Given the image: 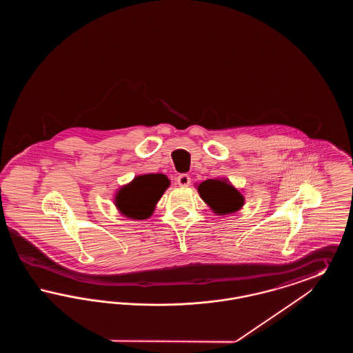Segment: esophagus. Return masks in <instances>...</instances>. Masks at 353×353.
<instances>
[{
  "label": "esophagus",
  "instance_id": "34e87169",
  "mask_svg": "<svg viewBox=\"0 0 353 353\" xmlns=\"http://www.w3.org/2000/svg\"><path fill=\"white\" fill-rule=\"evenodd\" d=\"M176 181H177V184L180 185V186H188V185L190 184V176L186 174V173H181V174L177 176Z\"/></svg>",
  "mask_w": 353,
  "mask_h": 353
}]
</instances>
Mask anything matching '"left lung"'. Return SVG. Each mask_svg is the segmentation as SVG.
Segmentation results:
<instances>
[{"label":"left lung","mask_w":353,"mask_h":353,"mask_svg":"<svg viewBox=\"0 0 353 353\" xmlns=\"http://www.w3.org/2000/svg\"><path fill=\"white\" fill-rule=\"evenodd\" d=\"M199 193L216 213L230 214L243 205L242 194L226 180L209 179L199 185Z\"/></svg>","instance_id":"obj_1"}]
</instances>
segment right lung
Wrapping results in <instances>:
<instances>
[{
	"label": "right lung",
	"instance_id": "obj_1",
	"mask_svg": "<svg viewBox=\"0 0 353 353\" xmlns=\"http://www.w3.org/2000/svg\"><path fill=\"white\" fill-rule=\"evenodd\" d=\"M169 186L164 174H144L124 186L118 196V208L131 219H148L154 203L159 201Z\"/></svg>",
	"mask_w": 353,
	"mask_h": 353
}]
</instances>
